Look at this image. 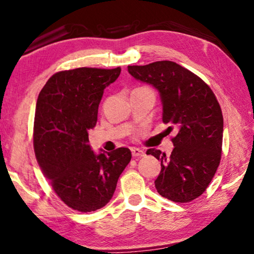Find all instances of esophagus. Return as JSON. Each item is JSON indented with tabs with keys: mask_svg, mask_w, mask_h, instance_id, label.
Instances as JSON below:
<instances>
[{
	"mask_svg": "<svg viewBox=\"0 0 254 254\" xmlns=\"http://www.w3.org/2000/svg\"><path fill=\"white\" fill-rule=\"evenodd\" d=\"M131 152L133 157H143L144 156V151L140 148H135V147L131 148Z\"/></svg>",
	"mask_w": 254,
	"mask_h": 254,
	"instance_id": "esophagus-1",
	"label": "esophagus"
}]
</instances>
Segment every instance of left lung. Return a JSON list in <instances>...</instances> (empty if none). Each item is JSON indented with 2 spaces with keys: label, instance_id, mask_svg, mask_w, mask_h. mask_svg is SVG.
I'll return each instance as SVG.
<instances>
[{
  "label": "left lung",
  "instance_id": "left-lung-1",
  "mask_svg": "<svg viewBox=\"0 0 254 254\" xmlns=\"http://www.w3.org/2000/svg\"><path fill=\"white\" fill-rule=\"evenodd\" d=\"M127 71L158 90L163 122L171 124L167 130H178L170 157L155 148L147 150L162 166L156 190L174 202H190L206 191L219 166L224 127L219 103L202 79L175 62L128 65Z\"/></svg>",
  "mask_w": 254,
  "mask_h": 254
}]
</instances>
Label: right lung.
Listing matches in <instances>:
<instances>
[{
  "label": "right lung",
  "mask_w": 254,
  "mask_h": 254,
  "mask_svg": "<svg viewBox=\"0 0 254 254\" xmlns=\"http://www.w3.org/2000/svg\"><path fill=\"white\" fill-rule=\"evenodd\" d=\"M121 67H78L52 75L39 92L34 122V149L39 166L66 206L81 212L103 208L114 194L131 160L128 148L91 150L88 131L97 123L104 89Z\"/></svg>",
  "instance_id": "obj_1"
}]
</instances>
